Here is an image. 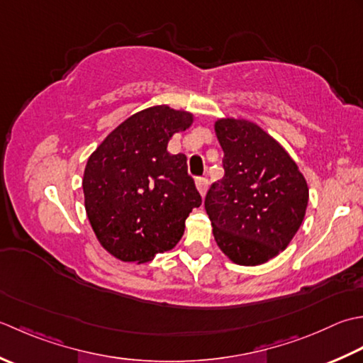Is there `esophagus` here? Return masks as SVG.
Segmentation results:
<instances>
[{
  "label": "esophagus",
  "instance_id": "esophagus-1",
  "mask_svg": "<svg viewBox=\"0 0 363 363\" xmlns=\"http://www.w3.org/2000/svg\"><path fill=\"white\" fill-rule=\"evenodd\" d=\"M196 186H197L199 194L203 197L205 192H206V188H208V180L202 179V177H201V179H196Z\"/></svg>",
  "mask_w": 363,
  "mask_h": 363
}]
</instances>
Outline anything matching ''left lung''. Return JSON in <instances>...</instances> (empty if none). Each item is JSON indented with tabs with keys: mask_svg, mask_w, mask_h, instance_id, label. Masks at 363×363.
Returning a JSON list of instances; mask_svg holds the SVG:
<instances>
[{
	"mask_svg": "<svg viewBox=\"0 0 363 363\" xmlns=\"http://www.w3.org/2000/svg\"><path fill=\"white\" fill-rule=\"evenodd\" d=\"M224 177L205 197L214 241L241 266L269 262L286 249L304 220L308 186L298 164L257 123L214 122Z\"/></svg>",
	"mask_w": 363,
	"mask_h": 363,
	"instance_id": "8db88e82",
	"label": "left lung"
}]
</instances>
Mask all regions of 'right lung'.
Here are the masks:
<instances>
[{
    "mask_svg": "<svg viewBox=\"0 0 363 363\" xmlns=\"http://www.w3.org/2000/svg\"><path fill=\"white\" fill-rule=\"evenodd\" d=\"M194 114L167 105L130 116L89 157L84 206L101 247L117 260L147 263L177 246L184 220L202 197L186 157L167 152Z\"/></svg>",
    "mask_w": 363,
    "mask_h": 363,
    "instance_id": "right-lung-1",
    "label": "right lung"
}]
</instances>
